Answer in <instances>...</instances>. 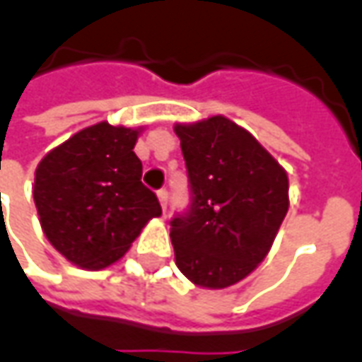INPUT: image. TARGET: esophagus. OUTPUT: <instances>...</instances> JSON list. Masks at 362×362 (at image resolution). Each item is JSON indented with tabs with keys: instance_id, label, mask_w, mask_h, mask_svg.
Segmentation results:
<instances>
[{
	"instance_id": "1",
	"label": "esophagus",
	"mask_w": 362,
	"mask_h": 362,
	"mask_svg": "<svg viewBox=\"0 0 362 362\" xmlns=\"http://www.w3.org/2000/svg\"><path fill=\"white\" fill-rule=\"evenodd\" d=\"M157 196L158 202H160V207H163V211H166V207H168V192H166V189H158Z\"/></svg>"
}]
</instances>
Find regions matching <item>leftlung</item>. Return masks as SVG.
I'll return each instance as SVG.
<instances>
[{
	"instance_id": "left-lung-1",
	"label": "left lung",
	"mask_w": 362,
	"mask_h": 362,
	"mask_svg": "<svg viewBox=\"0 0 362 362\" xmlns=\"http://www.w3.org/2000/svg\"><path fill=\"white\" fill-rule=\"evenodd\" d=\"M174 132L189 184L188 209L170 221L176 266L199 287L235 285L266 258L287 215V173L223 116Z\"/></svg>"
}]
</instances>
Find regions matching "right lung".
Wrapping results in <instances>:
<instances>
[{
  "label": "right lung",
  "mask_w": 362,
  "mask_h": 362,
  "mask_svg": "<svg viewBox=\"0 0 362 362\" xmlns=\"http://www.w3.org/2000/svg\"><path fill=\"white\" fill-rule=\"evenodd\" d=\"M137 135L100 122L50 151L36 168L33 196L44 235L75 266L108 267L163 213L141 182Z\"/></svg>",
  "instance_id": "obj_1"
}]
</instances>
